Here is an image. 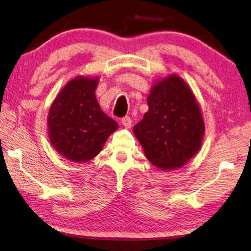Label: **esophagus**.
I'll list each match as a JSON object with an SVG mask.
<instances>
[{"instance_id":"34e87169","label":"esophagus","mask_w":251,"mask_h":251,"mask_svg":"<svg viewBox=\"0 0 251 251\" xmlns=\"http://www.w3.org/2000/svg\"><path fill=\"white\" fill-rule=\"evenodd\" d=\"M121 123L125 128H131V126H132V119L126 116L121 119Z\"/></svg>"}]
</instances>
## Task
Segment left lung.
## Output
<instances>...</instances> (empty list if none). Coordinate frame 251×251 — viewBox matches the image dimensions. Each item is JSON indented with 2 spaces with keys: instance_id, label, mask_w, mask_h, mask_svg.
Returning a JSON list of instances; mask_svg holds the SVG:
<instances>
[{
  "instance_id": "obj_1",
  "label": "left lung",
  "mask_w": 251,
  "mask_h": 251,
  "mask_svg": "<svg viewBox=\"0 0 251 251\" xmlns=\"http://www.w3.org/2000/svg\"><path fill=\"white\" fill-rule=\"evenodd\" d=\"M147 102L149 109L133 126L146 157L162 170L184 166L198 152L204 134L194 93L182 79L170 75L151 89Z\"/></svg>"
}]
</instances>
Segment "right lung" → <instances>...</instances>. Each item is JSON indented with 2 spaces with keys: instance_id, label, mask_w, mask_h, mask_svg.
Here are the masks:
<instances>
[{
  "instance_id": "1",
  "label": "right lung",
  "mask_w": 251,
  "mask_h": 251,
  "mask_svg": "<svg viewBox=\"0 0 251 251\" xmlns=\"http://www.w3.org/2000/svg\"><path fill=\"white\" fill-rule=\"evenodd\" d=\"M98 79L76 77L65 85L48 117L50 140L65 159L87 162L100 152L118 129V123L101 110L96 94Z\"/></svg>"
}]
</instances>
